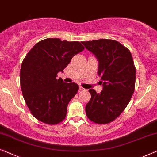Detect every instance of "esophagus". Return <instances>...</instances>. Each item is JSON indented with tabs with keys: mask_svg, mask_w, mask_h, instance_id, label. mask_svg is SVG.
I'll list each match as a JSON object with an SVG mask.
<instances>
[{
	"mask_svg": "<svg viewBox=\"0 0 157 157\" xmlns=\"http://www.w3.org/2000/svg\"><path fill=\"white\" fill-rule=\"evenodd\" d=\"M79 91H83V90H85V88H83L82 87V86H79Z\"/></svg>",
	"mask_w": 157,
	"mask_h": 157,
	"instance_id": "obj_1",
	"label": "esophagus"
}]
</instances>
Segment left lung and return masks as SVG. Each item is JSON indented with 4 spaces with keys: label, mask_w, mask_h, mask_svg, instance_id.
I'll use <instances>...</instances> for the list:
<instances>
[{
    "label": "left lung",
    "mask_w": 157,
    "mask_h": 157,
    "mask_svg": "<svg viewBox=\"0 0 157 157\" xmlns=\"http://www.w3.org/2000/svg\"><path fill=\"white\" fill-rule=\"evenodd\" d=\"M99 61L98 75L103 90H89L85 107L92 122L105 124L116 120L127 107L135 89L136 68L131 52L118 41L109 39L82 42Z\"/></svg>",
    "instance_id": "8db88e82"
}]
</instances>
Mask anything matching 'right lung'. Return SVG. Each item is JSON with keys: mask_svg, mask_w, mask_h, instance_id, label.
<instances>
[{"mask_svg": "<svg viewBox=\"0 0 157 157\" xmlns=\"http://www.w3.org/2000/svg\"><path fill=\"white\" fill-rule=\"evenodd\" d=\"M78 41L47 38L28 52L21 65L20 79L24 100L37 120L47 124L63 122L70 101L79 90L74 82L57 79L72 57L84 50Z\"/></svg>", "mask_w": 157, "mask_h": 157, "instance_id": "1", "label": "right lung"}]
</instances>
